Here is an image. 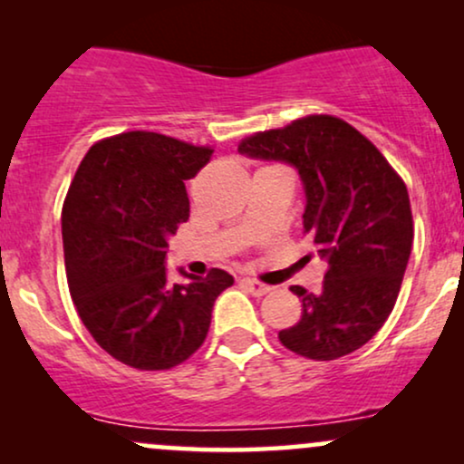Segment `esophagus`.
<instances>
[{"mask_svg":"<svg viewBox=\"0 0 464 464\" xmlns=\"http://www.w3.org/2000/svg\"><path fill=\"white\" fill-rule=\"evenodd\" d=\"M239 284L246 287L250 295H255V296H264V295H268L270 290H273V285H266V284H262V281L250 279V276H244V279L239 281Z\"/></svg>","mask_w":464,"mask_h":464,"instance_id":"obj_1","label":"esophagus"}]
</instances>
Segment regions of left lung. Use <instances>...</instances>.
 Returning <instances> with one entry per match:
<instances>
[{
  "instance_id": "obj_1",
  "label": "left lung",
  "mask_w": 464,
  "mask_h": 464,
  "mask_svg": "<svg viewBox=\"0 0 464 464\" xmlns=\"http://www.w3.org/2000/svg\"><path fill=\"white\" fill-rule=\"evenodd\" d=\"M237 150L299 169L303 233L327 262L321 295L290 287L303 312L281 329V344L318 362L353 353L380 332L401 290L414 237L406 183L360 130L334 115L253 132Z\"/></svg>"
}]
</instances>
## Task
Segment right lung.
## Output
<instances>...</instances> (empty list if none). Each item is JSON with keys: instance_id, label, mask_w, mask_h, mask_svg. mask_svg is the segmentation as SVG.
<instances>
[{"instance_id": "right-lung-1", "label": "right lung", "mask_w": 464, "mask_h": 464, "mask_svg": "<svg viewBox=\"0 0 464 464\" xmlns=\"http://www.w3.org/2000/svg\"><path fill=\"white\" fill-rule=\"evenodd\" d=\"M214 148L148 130L89 148L63 202L67 284L84 327L137 371H168L205 343L211 310L233 276L211 268L188 285L165 275L168 237L189 220L185 180Z\"/></svg>"}]
</instances>
